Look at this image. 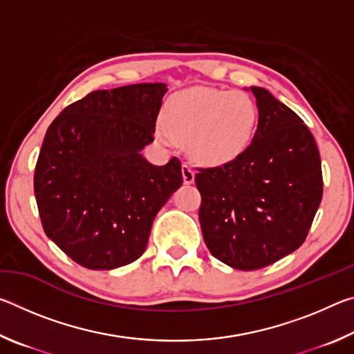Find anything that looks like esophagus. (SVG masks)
<instances>
[{
	"instance_id": "obj_1",
	"label": "esophagus",
	"mask_w": 354,
	"mask_h": 354,
	"mask_svg": "<svg viewBox=\"0 0 354 354\" xmlns=\"http://www.w3.org/2000/svg\"><path fill=\"white\" fill-rule=\"evenodd\" d=\"M183 179H184V184H192L195 181V171L189 164L183 165Z\"/></svg>"
}]
</instances>
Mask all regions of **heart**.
Masks as SVG:
<instances>
[{
    "instance_id": "1",
    "label": "heart",
    "mask_w": 354,
    "mask_h": 354,
    "mask_svg": "<svg viewBox=\"0 0 354 354\" xmlns=\"http://www.w3.org/2000/svg\"><path fill=\"white\" fill-rule=\"evenodd\" d=\"M259 111L243 92L196 87L175 95L156 137L164 145L187 143L196 162L220 167L237 160L254 139Z\"/></svg>"
}]
</instances>
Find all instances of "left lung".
Listing matches in <instances>:
<instances>
[{"instance_id": "8db88e82", "label": "left lung", "mask_w": 354, "mask_h": 354, "mask_svg": "<svg viewBox=\"0 0 354 354\" xmlns=\"http://www.w3.org/2000/svg\"><path fill=\"white\" fill-rule=\"evenodd\" d=\"M250 91L259 111L251 145L234 162L195 175L206 247L237 270L267 267L301 247L323 194L306 124L266 88Z\"/></svg>"}]
</instances>
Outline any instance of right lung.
Returning <instances> with one entry per match:
<instances>
[{
  "label": "right lung",
  "mask_w": 354,
  "mask_h": 354,
  "mask_svg": "<svg viewBox=\"0 0 354 354\" xmlns=\"http://www.w3.org/2000/svg\"><path fill=\"white\" fill-rule=\"evenodd\" d=\"M164 82L97 91L48 128L34 173L45 234L80 266L112 270L139 259L156 214L181 187L179 159L149 164Z\"/></svg>",
  "instance_id": "obj_1"
}]
</instances>
